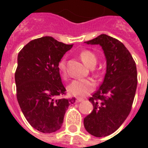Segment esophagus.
I'll list each match as a JSON object with an SVG mask.
<instances>
[{
	"label": "esophagus",
	"mask_w": 148,
	"mask_h": 148,
	"mask_svg": "<svg viewBox=\"0 0 148 148\" xmlns=\"http://www.w3.org/2000/svg\"><path fill=\"white\" fill-rule=\"evenodd\" d=\"M84 101V98H82V97H77V100H76V101L77 102H81V101Z\"/></svg>",
	"instance_id": "34e87169"
}]
</instances>
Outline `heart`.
<instances>
[{
  "mask_svg": "<svg viewBox=\"0 0 148 148\" xmlns=\"http://www.w3.org/2000/svg\"><path fill=\"white\" fill-rule=\"evenodd\" d=\"M80 58L84 63L90 67H93L97 62L96 55L88 50H85L81 52ZM58 67L60 73L64 74L66 71V60L64 58H62L58 62ZM94 87L95 82L92 79H77L73 81L70 84L68 90L69 92L74 96L83 97L90 93Z\"/></svg>",
  "mask_w": 148,
  "mask_h": 148,
  "instance_id": "1",
  "label": "heart"
}]
</instances>
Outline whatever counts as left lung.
<instances>
[{
  "label": "left lung",
  "mask_w": 148,
  "mask_h": 148,
  "mask_svg": "<svg viewBox=\"0 0 148 148\" xmlns=\"http://www.w3.org/2000/svg\"><path fill=\"white\" fill-rule=\"evenodd\" d=\"M85 42L102 47L107 67L103 82L89 99L93 109L84 118V126L93 136H107L130 113L137 87L136 66L128 50L115 38L101 34Z\"/></svg>",
  "instance_id": "left-lung-1"
}]
</instances>
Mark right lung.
Segmentation results:
<instances>
[{
    "instance_id": "1",
    "label": "right lung",
    "mask_w": 148,
    "mask_h": 148,
    "mask_svg": "<svg viewBox=\"0 0 148 148\" xmlns=\"http://www.w3.org/2000/svg\"><path fill=\"white\" fill-rule=\"evenodd\" d=\"M73 44H65L53 37L32 40L19 52L15 73L16 98L27 122L43 133L62 127L68 106L75 97L66 95L58 65Z\"/></svg>"
}]
</instances>
